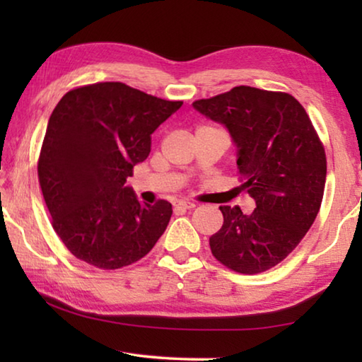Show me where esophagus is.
<instances>
[{"label": "esophagus", "mask_w": 362, "mask_h": 362, "mask_svg": "<svg viewBox=\"0 0 362 362\" xmlns=\"http://www.w3.org/2000/svg\"><path fill=\"white\" fill-rule=\"evenodd\" d=\"M194 204L189 203V201H179V203L175 204V209H183V211H189L193 209Z\"/></svg>", "instance_id": "1"}]
</instances>
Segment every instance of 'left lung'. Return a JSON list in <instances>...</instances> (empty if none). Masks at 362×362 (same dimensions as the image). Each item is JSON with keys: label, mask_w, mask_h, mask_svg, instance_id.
I'll list each match as a JSON object with an SVG mask.
<instances>
[{"label": "left lung", "mask_w": 362, "mask_h": 362, "mask_svg": "<svg viewBox=\"0 0 362 362\" xmlns=\"http://www.w3.org/2000/svg\"><path fill=\"white\" fill-rule=\"evenodd\" d=\"M193 107L230 131L238 146V192L252 214L220 206L223 225L212 255L236 273L257 274L283 262L313 225L326 185V151L310 116L287 93L236 86Z\"/></svg>", "instance_id": "left-lung-1"}]
</instances>
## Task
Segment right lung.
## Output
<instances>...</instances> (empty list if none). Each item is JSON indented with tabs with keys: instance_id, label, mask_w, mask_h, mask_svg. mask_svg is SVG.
Returning a JSON list of instances; mask_svg holds the SVG:
<instances>
[{
	"instance_id": "1",
	"label": "right lung",
	"mask_w": 362,
	"mask_h": 362,
	"mask_svg": "<svg viewBox=\"0 0 362 362\" xmlns=\"http://www.w3.org/2000/svg\"><path fill=\"white\" fill-rule=\"evenodd\" d=\"M182 103L112 81L71 89L54 108L38 179L52 228L76 259L118 269L161 238L173 206L140 204L124 183L150 155L151 134Z\"/></svg>"
}]
</instances>
